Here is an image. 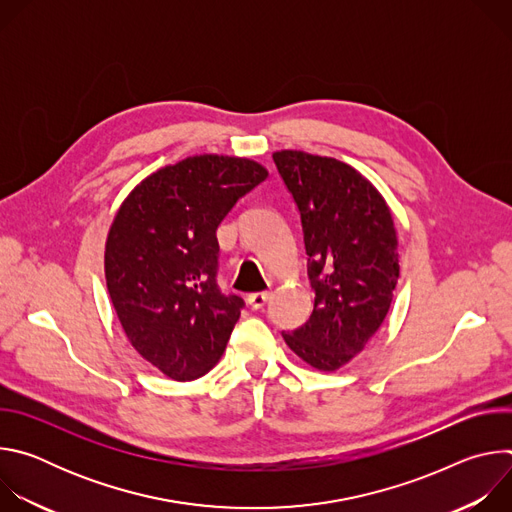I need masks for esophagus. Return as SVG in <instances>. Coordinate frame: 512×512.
Returning a JSON list of instances; mask_svg holds the SVG:
<instances>
[{
  "label": "esophagus",
  "instance_id": "1",
  "mask_svg": "<svg viewBox=\"0 0 512 512\" xmlns=\"http://www.w3.org/2000/svg\"><path fill=\"white\" fill-rule=\"evenodd\" d=\"M267 300H269L267 291H255V294H249V296H247V304H249L253 310L263 308V306L267 304Z\"/></svg>",
  "mask_w": 512,
  "mask_h": 512
}]
</instances>
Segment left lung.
I'll use <instances>...</instances> for the list:
<instances>
[{
    "instance_id": "left-lung-1",
    "label": "left lung",
    "mask_w": 512,
    "mask_h": 512,
    "mask_svg": "<svg viewBox=\"0 0 512 512\" xmlns=\"http://www.w3.org/2000/svg\"><path fill=\"white\" fill-rule=\"evenodd\" d=\"M273 162L302 214L314 287L310 320L283 340L312 369L334 373L389 314L399 279L393 214L371 180L336 158L281 150Z\"/></svg>"
}]
</instances>
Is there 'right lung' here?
<instances>
[{
    "instance_id": "1",
    "label": "right lung",
    "mask_w": 512,
    "mask_h": 512,
    "mask_svg": "<svg viewBox=\"0 0 512 512\" xmlns=\"http://www.w3.org/2000/svg\"><path fill=\"white\" fill-rule=\"evenodd\" d=\"M267 176L249 158L190 156L145 176L113 216L109 298L137 354L174 381L206 375L227 348L243 300L216 287V229Z\"/></svg>"
}]
</instances>
